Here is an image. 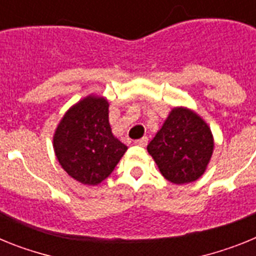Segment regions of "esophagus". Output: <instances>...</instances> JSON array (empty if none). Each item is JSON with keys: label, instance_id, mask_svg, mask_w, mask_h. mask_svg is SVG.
<instances>
[{"label": "esophagus", "instance_id": "obj_1", "mask_svg": "<svg viewBox=\"0 0 256 256\" xmlns=\"http://www.w3.org/2000/svg\"><path fill=\"white\" fill-rule=\"evenodd\" d=\"M148 144V137H142V138H140V140H137V141H136V144L142 146V148H144V146H146Z\"/></svg>", "mask_w": 256, "mask_h": 256}]
</instances>
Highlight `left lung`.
Wrapping results in <instances>:
<instances>
[{
    "label": "left lung",
    "mask_w": 256,
    "mask_h": 256,
    "mask_svg": "<svg viewBox=\"0 0 256 256\" xmlns=\"http://www.w3.org/2000/svg\"><path fill=\"white\" fill-rule=\"evenodd\" d=\"M212 148L206 123L188 108H177L148 144V151L169 182L183 184L202 176Z\"/></svg>",
    "instance_id": "obj_1"
}]
</instances>
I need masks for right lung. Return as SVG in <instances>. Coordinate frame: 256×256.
<instances>
[{
	"label": "right lung",
	"instance_id": "right-lung-1",
	"mask_svg": "<svg viewBox=\"0 0 256 256\" xmlns=\"http://www.w3.org/2000/svg\"><path fill=\"white\" fill-rule=\"evenodd\" d=\"M108 110L105 98L86 97L64 115L54 136L60 165L84 184L102 182L126 151V144L112 136Z\"/></svg>",
	"mask_w": 256,
	"mask_h": 256
}]
</instances>
